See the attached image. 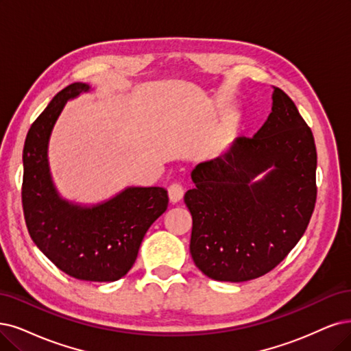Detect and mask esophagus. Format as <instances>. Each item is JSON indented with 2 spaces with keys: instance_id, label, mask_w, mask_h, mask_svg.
Returning <instances> with one entry per match:
<instances>
[{
  "instance_id": "obj_1",
  "label": "esophagus",
  "mask_w": 351,
  "mask_h": 351,
  "mask_svg": "<svg viewBox=\"0 0 351 351\" xmlns=\"http://www.w3.org/2000/svg\"><path fill=\"white\" fill-rule=\"evenodd\" d=\"M184 188L180 186L179 184H172L171 186L167 188V195H169V199H171V202H173V204H176V202H179L180 199H182V197H184Z\"/></svg>"
}]
</instances>
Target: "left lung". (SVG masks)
<instances>
[{
  "label": "left lung",
  "mask_w": 351,
  "mask_h": 351,
  "mask_svg": "<svg viewBox=\"0 0 351 351\" xmlns=\"http://www.w3.org/2000/svg\"><path fill=\"white\" fill-rule=\"evenodd\" d=\"M271 101V112L252 138H236L191 173L195 188L184 198L192 215L189 250L214 280L266 275L301 240L314 211L313 132L282 89L274 86Z\"/></svg>",
  "instance_id": "1"
}]
</instances>
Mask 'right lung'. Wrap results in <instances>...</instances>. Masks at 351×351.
<instances>
[{
    "mask_svg": "<svg viewBox=\"0 0 351 351\" xmlns=\"http://www.w3.org/2000/svg\"><path fill=\"white\" fill-rule=\"evenodd\" d=\"M88 84L63 88L32 124L23 150V211L29 234L64 274L114 282L133 267L143 237L167 208V191L128 186L94 205L60 197L49 167V140L64 104L89 93Z\"/></svg>",
    "mask_w": 351,
    "mask_h": 351,
    "instance_id": "obj_1",
    "label": "right lung"
}]
</instances>
